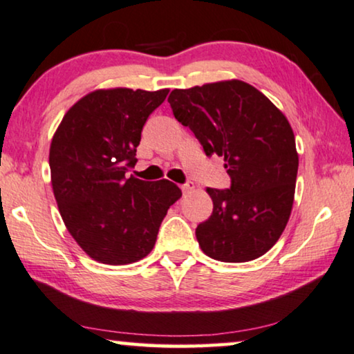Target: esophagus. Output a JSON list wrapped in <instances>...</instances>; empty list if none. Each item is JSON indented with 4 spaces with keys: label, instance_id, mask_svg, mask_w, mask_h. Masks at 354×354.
Returning <instances> with one entry per match:
<instances>
[{
    "label": "esophagus",
    "instance_id": "34e87169",
    "mask_svg": "<svg viewBox=\"0 0 354 354\" xmlns=\"http://www.w3.org/2000/svg\"><path fill=\"white\" fill-rule=\"evenodd\" d=\"M194 188V185L192 182H187V183H183V185H180V189L183 192V194H187V193H189L192 192V189Z\"/></svg>",
    "mask_w": 354,
    "mask_h": 354
}]
</instances>
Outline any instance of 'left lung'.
<instances>
[{"instance_id": "1", "label": "left lung", "mask_w": 354, "mask_h": 354, "mask_svg": "<svg viewBox=\"0 0 354 354\" xmlns=\"http://www.w3.org/2000/svg\"><path fill=\"white\" fill-rule=\"evenodd\" d=\"M167 102L232 177L227 189H206L214 211L196 228L203 252L228 263L259 259L283 234L294 204L299 155L288 118L239 80L174 89Z\"/></svg>"}]
</instances>
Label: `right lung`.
<instances>
[{
  "label": "right lung",
  "instance_id": "right-lung-1",
  "mask_svg": "<svg viewBox=\"0 0 354 354\" xmlns=\"http://www.w3.org/2000/svg\"><path fill=\"white\" fill-rule=\"evenodd\" d=\"M169 89H97L66 111L50 142V183L66 230L92 260L139 262L182 192L127 177L148 116Z\"/></svg>",
  "mask_w": 354,
  "mask_h": 354
}]
</instances>
